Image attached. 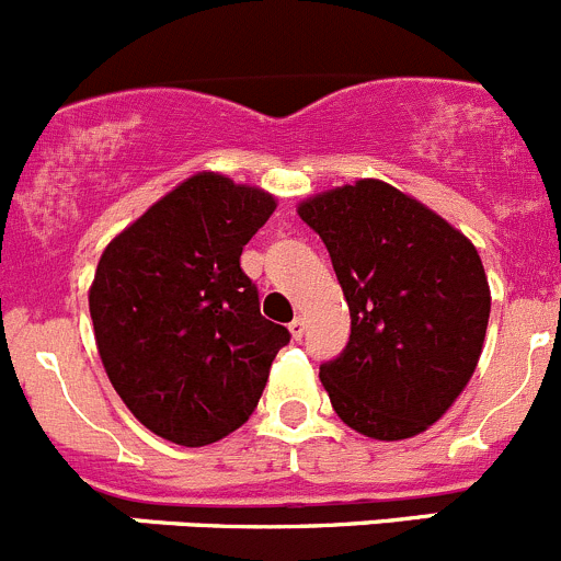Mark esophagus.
<instances>
[{
	"mask_svg": "<svg viewBox=\"0 0 561 561\" xmlns=\"http://www.w3.org/2000/svg\"><path fill=\"white\" fill-rule=\"evenodd\" d=\"M304 331H307V323H304V318H296V320H293V323H290V334H293V340H301Z\"/></svg>",
	"mask_w": 561,
	"mask_h": 561,
	"instance_id": "34e87169",
	"label": "esophagus"
}]
</instances>
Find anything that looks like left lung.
<instances>
[{
    "mask_svg": "<svg viewBox=\"0 0 561 561\" xmlns=\"http://www.w3.org/2000/svg\"><path fill=\"white\" fill-rule=\"evenodd\" d=\"M351 309L345 351L320 364L336 416L378 442L427 431L480 362L491 287L474 243L383 181L298 205Z\"/></svg>",
    "mask_w": 561,
    "mask_h": 561,
    "instance_id": "8db88e82",
    "label": "left lung"
}]
</instances>
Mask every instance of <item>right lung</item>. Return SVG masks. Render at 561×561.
Listing matches in <instances>:
<instances>
[{"mask_svg": "<svg viewBox=\"0 0 561 561\" xmlns=\"http://www.w3.org/2000/svg\"><path fill=\"white\" fill-rule=\"evenodd\" d=\"M276 203L199 172L106 247L90 287L114 391L156 436L205 447L252 416L290 331L260 314L241 252Z\"/></svg>", "mask_w": 561, "mask_h": 561, "instance_id": "obj_1", "label": "right lung"}]
</instances>
